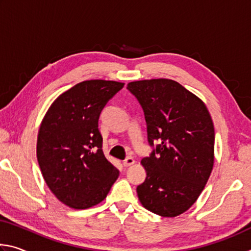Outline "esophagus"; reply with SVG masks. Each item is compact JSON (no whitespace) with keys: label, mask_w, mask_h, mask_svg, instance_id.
<instances>
[{"label":"esophagus","mask_w":251,"mask_h":251,"mask_svg":"<svg viewBox=\"0 0 251 251\" xmlns=\"http://www.w3.org/2000/svg\"><path fill=\"white\" fill-rule=\"evenodd\" d=\"M135 164V159L133 158V157H127V158L124 160V166L125 167H128V166H131V165Z\"/></svg>","instance_id":"obj_1"}]
</instances>
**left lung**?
Returning <instances> with one entry per match:
<instances>
[{"label": "left lung", "instance_id": "1", "mask_svg": "<svg viewBox=\"0 0 251 251\" xmlns=\"http://www.w3.org/2000/svg\"><path fill=\"white\" fill-rule=\"evenodd\" d=\"M127 88L145 113L148 142H158L141 164L147 177L137 187L139 201L161 217L192 207L214 167L215 129L205 103L176 80H135Z\"/></svg>", "mask_w": 251, "mask_h": 251}]
</instances>
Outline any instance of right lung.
<instances>
[{
  "label": "right lung",
  "mask_w": 251,
  "mask_h": 251,
  "mask_svg": "<svg viewBox=\"0 0 251 251\" xmlns=\"http://www.w3.org/2000/svg\"><path fill=\"white\" fill-rule=\"evenodd\" d=\"M123 87L115 80H84L62 93L42 120L36 144L42 175L55 197L73 209L99 205L120 176L101 150L99 117Z\"/></svg>",
  "instance_id": "add662e5"
}]
</instances>
